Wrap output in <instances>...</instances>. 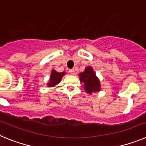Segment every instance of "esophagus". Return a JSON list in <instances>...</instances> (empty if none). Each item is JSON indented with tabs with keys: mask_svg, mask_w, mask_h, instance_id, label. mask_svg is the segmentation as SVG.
<instances>
[{
	"mask_svg": "<svg viewBox=\"0 0 146 146\" xmlns=\"http://www.w3.org/2000/svg\"><path fill=\"white\" fill-rule=\"evenodd\" d=\"M69 72H70L71 74H75V71H74V69H69Z\"/></svg>",
	"mask_w": 146,
	"mask_h": 146,
	"instance_id": "34e87169",
	"label": "esophagus"
}]
</instances>
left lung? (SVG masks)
Instances as JSON below:
<instances>
[{"mask_svg":"<svg viewBox=\"0 0 146 146\" xmlns=\"http://www.w3.org/2000/svg\"><path fill=\"white\" fill-rule=\"evenodd\" d=\"M80 82L85 85V90L88 94L100 90V83L91 67H87L82 73L79 74Z\"/></svg>","mask_w":146,"mask_h":146,"instance_id":"1","label":"left lung"}]
</instances>
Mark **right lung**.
Here are the masks:
<instances>
[{"instance_id": "add662e5", "label": "right lung", "mask_w": 146, "mask_h": 146, "mask_svg": "<svg viewBox=\"0 0 146 146\" xmlns=\"http://www.w3.org/2000/svg\"><path fill=\"white\" fill-rule=\"evenodd\" d=\"M64 72H57L56 71L52 70V74L50 75V82L47 85H48L49 87H52V86L57 85L58 83H59L61 80L62 77L64 75Z\"/></svg>"}]
</instances>
